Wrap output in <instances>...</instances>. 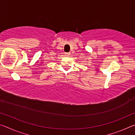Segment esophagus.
I'll list each match as a JSON object with an SVG mask.
<instances>
[{"label":"esophagus","instance_id":"esophagus-1","mask_svg":"<svg viewBox=\"0 0 135 135\" xmlns=\"http://www.w3.org/2000/svg\"><path fill=\"white\" fill-rule=\"evenodd\" d=\"M70 55V53H65V56H69Z\"/></svg>","mask_w":135,"mask_h":135}]
</instances>
